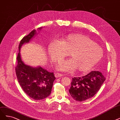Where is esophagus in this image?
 I'll use <instances>...</instances> for the list:
<instances>
[{
	"label": "esophagus",
	"instance_id": "esophagus-1",
	"mask_svg": "<svg viewBox=\"0 0 120 120\" xmlns=\"http://www.w3.org/2000/svg\"><path fill=\"white\" fill-rule=\"evenodd\" d=\"M55 76L56 77H61L63 76V74H60V73H57V72H56L55 73Z\"/></svg>",
	"mask_w": 120,
	"mask_h": 120
}]
</instances>
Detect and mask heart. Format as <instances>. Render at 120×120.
<instances>
[{"label": "heart", "instance_id": "1", "mask_svg": "<svg viewBox=\"0 0 120 120\" xmlns=\"http://www.w3.org/2000/svg\"><path fill=\"white\" fill-rule=\"evenodd\" d=\"M48 53L52 60L59 62L69 54L71 59L61 61L59 71L71 72L77 69L86 72L90 71L103 56L101 48L89 37L80 34L69 35L60 41L54 40L49 43Z\"/></svg>", "mask_w": 120, "mask_h": 120}]
</instances>
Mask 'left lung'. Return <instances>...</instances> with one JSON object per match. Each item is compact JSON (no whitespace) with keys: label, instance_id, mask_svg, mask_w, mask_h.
<instances>
[{"label":"left lung","instance_id":"obj_1","mask_svg":"<svg viewBox=\"0 0 120 120\" xmlns=\"http://www.w3.org/2000/svg\"><path fill=\"white\" fill-rule=\"evenodd\" d=\"M105 79L99 71H92L82 77H74L72 78L69 92L76 101H85L97 93Z\"/></svg>","mask_w":120,"mask_h":120}]
</instances>
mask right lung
Listing matches in <instances>:
<instances>
[{
    "instance_id": "right-lung-1",
    "label": "right lung",
    "mask_w": 120,
    "mask_h": 120,
    "mask_svg": "<svg viewBox=\"0 0 120 120\" xmlns=\"http://www.w3.org/2000/svg\"><path fill=\"white\" fill-rule=\"evenodd\" d=\"M41 29L42 27H40L39 29ZM36 34V30H33L29 34L23 37L19 45V51L22 45L29 42ZM16 59V76L24 92L36 100H42L48 97L51 93L53 81L56 79L53 72H49L40 67L34 68L26 65L22 61L20 52Z\"/></svg>"
}]
</instances>
